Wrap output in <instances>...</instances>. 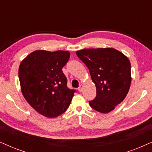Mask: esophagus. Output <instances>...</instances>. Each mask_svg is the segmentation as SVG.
<instances>
[{"instance_id":"34e87169","label":"esophagus","mask_w":152,"mask_h":152,"mask_svg":"<svg viewBox=\"0 0 152 152\" xmlns=\"http://www.w3.org/2000/svg\"><path fill=\"white\" fill-rule=\"evenodd\" d=\"M82 88H83V85L82 84H80V86H79V88H78V91H80V92H82Z\"/></svg>"}]
</instances>
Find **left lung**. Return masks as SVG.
Masks as SVG:
<instances>
[{
  "label": "left lung",
  "instance_id": "left-lung-1",
  "mask_svg": "<svg viewBox=\"0 0 152 152\" xmlns=\"http://www.w3.org/2000/svg\"><path fill=\"white\" fill-rule=\"evenodd\" d=\"M77 55L86 64L96 87V97L89 104L107 113L124 100L129 90L131 64L123 53L112 48L83 49Z\"/></svg>",
  "mask_w": 152,
  "mask_h": 152
}]
</instances>
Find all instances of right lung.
<instances>
[{
    "mask_svg": "<svg viewBox=\"0 0 152 152\" xmlns=\"http://www.w3.org/2000/svg\"><path fill=\"white\" fill-rule=\"evenodd\" d=\"M68 51L35 50L20 64L18 68L22 94L31 107L46 118L64 113L71 102L75 90L67 87L62 68L67 63Z\"/></svg>",
    "mask_w": 152,
    "mask_h": 152,
    "instance_id": "obj_1",
    "label": "right lung"
}]
</instances>
